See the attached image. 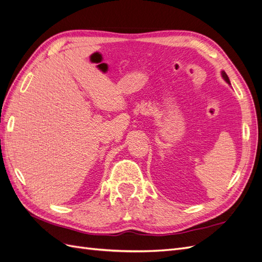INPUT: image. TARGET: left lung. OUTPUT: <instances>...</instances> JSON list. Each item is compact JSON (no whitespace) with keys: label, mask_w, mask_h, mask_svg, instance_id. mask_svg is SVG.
<instances>
[{"label":"left lung","mask_w":262,"mask_h":262,"mask_svg":"<svg viewBox=\"0 0 262 262\" xmlns=\"http://www.w3.org/2000/svg\"><path fill=\"white\" fill-rule=\"evenodd\" d=\"M222 77H223L224 78V80L228 83V84H231V83H229V78H228V76H227V74L224 72V71H222Z\"/></svg>","instance_id":"obj_1"}]
</instances>
